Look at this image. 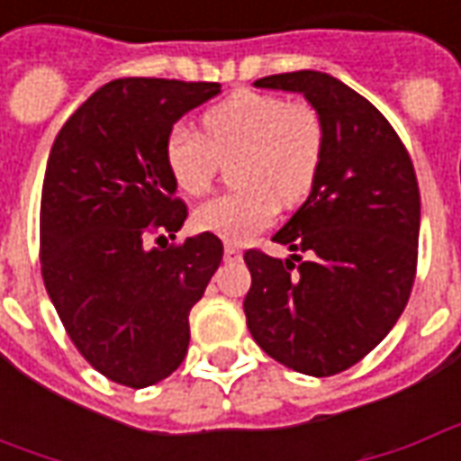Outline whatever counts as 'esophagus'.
<instances>
[{
    "label": "esophagus",
    "mask_w": 461,
    "mask_h": 461,
    "mask_svg": "<svg viewBox=\"0 0 461 461\" xmlns=\"http://www.w3.org/2000/svg\"><path fill=\"white\" fill-rule=\"evenodd\" d=\"M224 261H230V264H234V261H241L240 247H231V244H227V247H224Z\"/></svg>",
    "instance_id": "obj_1"
}]
</instances>
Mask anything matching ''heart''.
Wrapping results in <instances>:
<instances>
[{
  "instance_id": "heart-1",
  "label": "heart",
  "mask_w": 461,
  "mask_h": 461,
  "mask_svg": "<svg viewBox=\"0 0 461 461\" xmlns=\"http://www.w3.org/2000/svg\"><path fill=\"white\" fill-rule=\"evenodd\" d=\"M240 187L194 212L197 230L224 241H249L276 220L281 204H301L326 158V122L309 101L237 91L202 115V138L185 125L165 135L162 158L175 187L190 197L210 190L220 162L231 160Z\"/></svg>"
}]
</instances>
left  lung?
<instances>
[{
	"instance_id": "1",
	"label": "left lung",
	"mask_w": 461,
	"mask_h": 461,
	"mask_svg": "<svg viewBox=\"0 0 461 461\" xmlns=\"http://www.w3.org/2000/svg\"><path fill=\"white\" fill-rule=\"evenodd\" d=\"M254 86L306 95L326 122V158L309 200L274 234L291 259L244 251L247 326L281 366L336 375L385 339L407 306L420 240L415 167L385 115L339 78L294 71Z\"/></svg>"
}]
</instances>
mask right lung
I'll list each match as a JSON object with an SVG mask.
<instances>
[{
  "mask_svg": "<svg viewBox=\"0 0 461 461\" xmlns=\"http://www.w3.org/2000/svg\"><path fill=\"white\" fill-rule=\"evenodd\" d=\"M220 84L118 78L59 131L41 187V276L68 339L125 387L175 373L190 346V311L221 261L220 237L148 247L187 220L162 142Z\"/></svg>",
  "mask_w": 461,
  "mask_h": 461,
  "instance_id": "1",
  "label": "right lung"
}]
</instances>
